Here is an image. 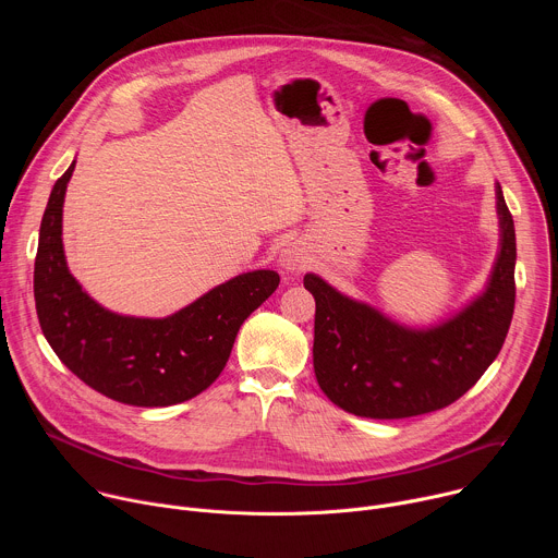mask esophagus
Returning <instances> with one entry per match:
<instances>
[{"label":"esophagus","instance_id":"esophagus-1","mask_svg":"<svg viewBox=\"0 0 558 558\" xmlns=\"http://www.w3.org/2000/svg\"><path fill=\"white\" fill-rule=\"evenodd\" d=\"M278 265H280V269L287 271V274H298V271H302V269L308 265V256H306L304 247H300L298 243H291V245H287V247L280 252Z\"/></svg>","mask_w":558,"mask_h":558}]
</instances>
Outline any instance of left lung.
Masks as SVG:
<instances>
[{"label":"left lung","instance_id":"left-lung-1","mask_svg":"<svg viewBox=\"0 0 558 558\" xmlns=\"http://www.w3.org/2000/svg\"><path fill=\"white\" fill-rule=\"evenodd\" d=\"M499 252L486 289L448 320L415 329L390 320L315 274L313 371L329 400L371 420L439 411L470 390L499 355L514 313L517 238L501 185H495Z\"/></svg>","mask_w":558,"mask_h":558}]
</instances>
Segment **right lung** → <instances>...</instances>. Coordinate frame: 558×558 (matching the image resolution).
Wrapping results in <instances>:
<instances>
[{"mask_svg": "<svg viewBox=\"0 0 558 558\" xmlns=\"http://www.w3.org/2000/svg\"><path fill=\"white\" fill-rule=\"evenodd\" d=\"M74 161L54 183L35 258V306L57 357L114 402L156 409L192 400L225 368L238 329L278 289L280 276L256 269L235 276L168 317L121 315L93 300L70 274L63 198Z\"/></svg>", "mask_w": 558, "mask_h": 558, "instance_id": "1", "label": "right lung"}]
</instances>
